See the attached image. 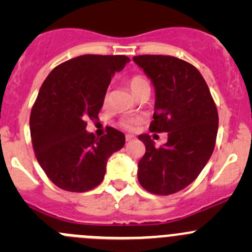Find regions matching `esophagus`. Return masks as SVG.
Listing matches in <instances>:
<instances>
[{
    "mask_svg": "<svg viewBox=\"0 0 252 252\" xmlns=\"http://www.w3.org/2000/svg\"><path fill=\"white\" fill-rule=\"evenodd\" d=\"M126 141H133L134 140V136L133 135H126Z\"/></svg>",
    "mask_w": 252,
    "mask_h": 252,
    "instance_id": "1",
    "label": "esophagus"
}]
</instances>
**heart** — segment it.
<instances>
[{
    "mask_svg": "<svg viewBox=\"0 0 252 252\" xmlns=\"http://www.w3.org/2000/svg\"><path fill=\"white\" fill-rule=\"evenodd\" d=\"M128 84H129V88H130V90L133 91V94H135L139 89L142 88L144 85H146V84H149V81H147L146 78L142 77V75H134V77H131L130 79H129ZM102 102L105 106L108 105V102H110V93H108V90L106 91L105 95H103ZM140 123H141L140 117L123 116L122 118H119L118 126L119 128L124 129V130L131 131V130H134V129L136 128V126Z\"/></svg>",
    "mask_w": 252,
    "mask_h": 252,
    "instance_id": "b5f03b06",
    "label": "heart"
}]
</instances>
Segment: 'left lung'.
<instances>
[{"mask_svg":"<svg viewBox=\"0 0 252 252\" xmlns=\"http://www.w3.org/2000/svg\"><path fill=\"white\" fill-rule=\"evenodd\" d=\"M133 60L156 89L150 131L168 133L159 147L147 134L139 135L146 147L138 163L139 183L151 194H175L196 179L215 150L217 107L201 73L187 61L163 55Z\"/></svg>","mask_w":252,"mask_h":252,"instance_id":"left-lung-1","label":"left lung"}]
</instances>
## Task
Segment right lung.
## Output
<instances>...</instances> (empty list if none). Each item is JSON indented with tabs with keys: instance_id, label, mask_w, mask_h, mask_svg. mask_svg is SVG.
<instances>
[{
	"instance_id": "add662e5",
	"label": "right lung",
	"mask_w": 252,
	"mask_h": 252,
	"mask_svg": "<svg viewBox=\"0 0 252 252\" xmlns=\"http://www.w3.org/2000/svg\"><path fill=\"white\" fill-rule=\"evenodd\" d=\"M128 62L123 55H83L61 63L42 83L30 113V135L37 162L62 190L97 187L108 157L126 144L124 134L112 126L101 138L85 128L88 119H98L112 77Z\"/></svg>"
}]
</instances>
